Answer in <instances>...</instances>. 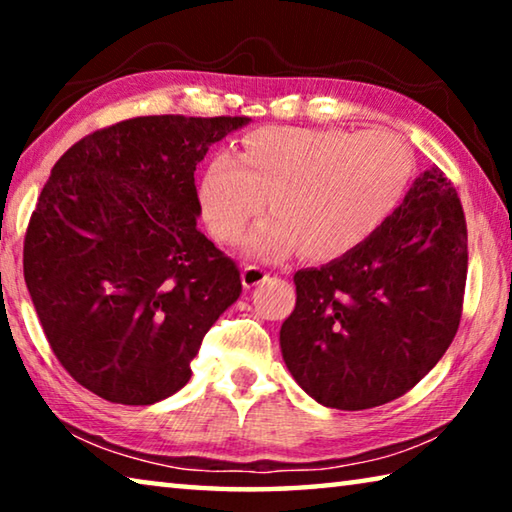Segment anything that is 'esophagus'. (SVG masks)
Instances as JSON below:
<instances>
[{
  "instance_id": "34e87169",
  "label": "esophagus",
  "mask_w": 512,
  "mask_h": 512,
  "mask_svg": "<svg viewBox=\"0 0 512 512\" xmlns=\"http://www.w3.org/2000/svg\"><path fill=\"white\" fill-rule=\"evenodd\" d=\"M266 277H268V273L262 266L246 264L244 271H241V284H244L246 289H253V287H257V284H262Z\"/></svg>"
}]
</instances>
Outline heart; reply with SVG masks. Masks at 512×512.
Returning a JSON list of instances; mask_svg holds the SVG:
<instances>
[{"mask_svg":"<svg viewBox=\"0 0 512 512\" xmlns=\"http://www.w3.org/2000/svg\"><path fill=\"white\" fill-rule=\"evenodd\" d=\"M415 158L384 128L268 126L246 135L239 155L219 153L201 180L212 235L232 244L264 210L271 219L248 239L250 253H300L329 262L357 250L395 212L411 185Z\"/></svg>","mask_w":512,"mask_h":512,"instance_id":"1","label":"heart"}]
</instances>
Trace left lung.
<instances>
[{
	"mask_svg": "<svg viewBox=\"0 0 512 512\" xmlns=\"http://www.w3.org/2000/svg\"><path fill=\"white\" fill-rule=\"evenodd\" d=\"M467 280L461 198L438 167L368 241L293 275L282 357L318 404L361 411L409 393L452 345Z\"/></svg>",
	"mask_w": 512,
	"mask_h": 512,
	"instance_id": "8db88e82",
	"label": "left lung"
}]
</instances>
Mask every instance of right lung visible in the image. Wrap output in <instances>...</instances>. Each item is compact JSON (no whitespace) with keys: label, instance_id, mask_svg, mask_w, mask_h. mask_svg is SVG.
<instances>
[{"label":"right lung","instance_id":"1","mask_svg":"<svg viewBox=\"0 0 512 512\" xmlns=\"http://www.w3.org/2000/svg\"><path fill=\"white\" fill-rule=\"evenodd\" d=\"M248 117L151 115L63 153L24 237V280L69 375L115 404L183 388L239 268L196 228L194 171Z\"/></svg>","mask_w":512,"mask_h":512}]
</instances>
